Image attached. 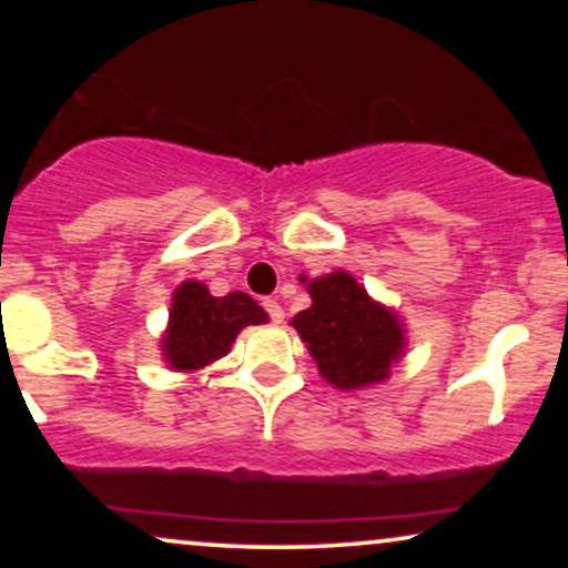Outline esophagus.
<instances>
[{
	"mask_svg": "<svg viewBox=\"0 0 568 568\" xmlns=\"http://www.w3.org/2000/svg\"><path fill=\"white\" fill-rule=\"evenodd\" d=\"M263 307H266V313L271 315V321L274 323H282L284 321V310H282V305H278L276 300H263Z\"/></svg>",
	"mask_w": 568,
	"mask_h": 568,
	"instance_id": "obj_1",
	"label": "esophagus"
}]
</instances>
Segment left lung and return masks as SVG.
Segmentation results:
<instances>
[{"instance_id": "obj_1", "label": "left lung", "mask_w": 568, "mask_h": 568, "mask_svg": "<svg viewBox=\"0 0 568 568\" xmlns=\"http://www.w3.org/2000/svg\"><path fill=\"white\" fill-rule=\"evenodd\" d=\"M302 282H307L302 276ZM313 305L292 317L321 375L338 390H359L390 375L406 348V331L346 271L307 282Z\"/></svg>"}]
</instances>
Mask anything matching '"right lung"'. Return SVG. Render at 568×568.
Masks as SVG:
<instances>
[{"mask_svg":"<svg viewBox=\"0 0 568 568\" xmlns=\"http://www.w3.org/2000/svg\"><path fill=\"white\" fill-rule=\"evenodd\" d=\"M266 321V310L251 294L230 292L227 297H212L204 282L189 278L173 294L162 356L170 369H201L230 354L232 341L245 325Z\"/></svg>","mask_w":568,"mask_h":568,"instance_id":"obj_1","label":"right lung"}]
</instances>
